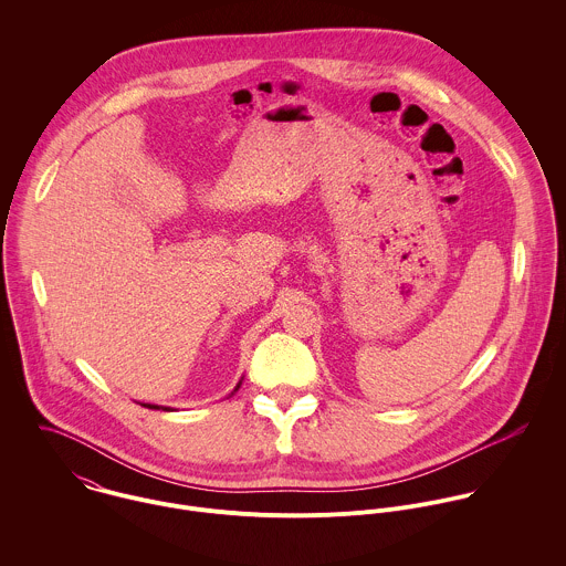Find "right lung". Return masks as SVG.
I'll return each mask as SVG.
<instances>
[{
  "label": "right lung",
  "mask_w": 566,
  "mask_h": 566,
  "mask_svg": "<svg viewBox=\"0 0 566 566\" xmlns=\"http://www.w3.org/2000/svg\"><path fill=\"white\" fill-rule=\"evenodd\" d=\"M242 381H243V377L242 379H240V384H238V386H235V390H233V392H231V397H233V395H235V392H238V390H240V386H242ZM144 405V407H150V409H163V411H169V409H171V407H159V405H150V403H142Z\"/></svg>",
  "instance_id": "1"
}]
</instances>
